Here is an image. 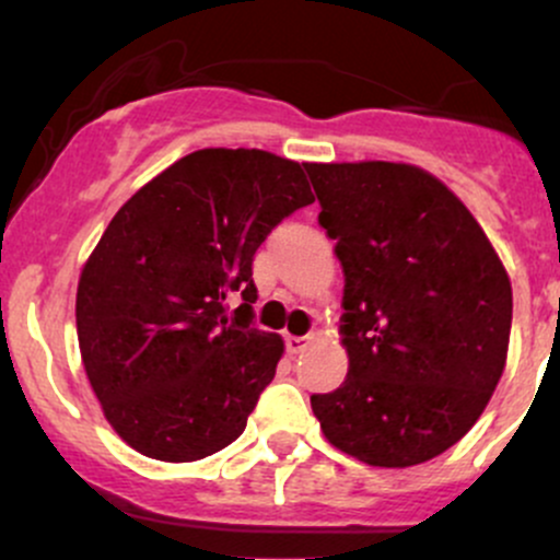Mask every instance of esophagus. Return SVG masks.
Returning <instances> with one entry per match:
<instances>
[{
  "mask_svg": "<svg viewBox=\"0 0 560 560\" xmlns=\"http://www.w3.org/2000/svg\"><path fill=\"white\" fill-rule=\"evenodd\" d=\"M311 342H313V337H292V334H289V337H287V352H289V355H298V352L305 350V347Z\"/></svg>",
  "mask_w": 560,
  "mask_h": 560,
  "instance_id": "obj_1",
  "label": "esophagus"
}]
</instances>
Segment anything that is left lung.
<instances>
[{
	"label": "left lung",
	"instance_id": "obj_1",
	"mask_svg": "<svg viewBox=\"0 0 560 560\" xmlns=\"http://www.w3.org/2000/svg\"><path fill=\"white\" fill-rule=\"evenodd\" d=\"M345 271L350 358L311 395L326 440L369 466L432 460L490 402L511 337V281L453 191L405 163H305Z\"/></svg>",
	"mask_w": 560,
	"mask_h": 560
}]
</instances>
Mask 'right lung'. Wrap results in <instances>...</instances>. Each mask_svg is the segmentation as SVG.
<instances>
[{
	"label": "right lung",
	"instance_id": "1",
	"mask_svg": "<svg viewBox=\"0 0 560 560\" xmlns=\"http://www.w3.org/2000/svg\"><path fill=\"white\" fill-rule=\"evenodd\" d=\"M311 202L300 163L197 150L115 213L81 271L75 326L105 419L141 455L189 464L244 432L284 352L253 326V258ZM229 291L243 294L231 317Z\"/></svg>",
	"mask_w": 560,
	"mask_h": 560
}]
</instances>
